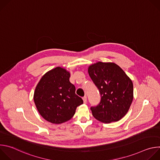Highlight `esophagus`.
I'll use <instances>...</instances> for the list:
<instances>
[{
  "label": "esophagus",
  "instance_id": "esophagus-1",
  "mask_svg": "<svg viewBox=\"0 0 160 160\" xmlns=\"http://www.w3.org/2000/svg\"><path fill=\"white\" fill-rule=\"evenodd\" d=\"M82 99H83L84 103H86V102H87V97H86V96H84V97L82 98Z\"/></svg>",
  "mask_w": 160,
  "mask_h": 160
}]
</instances>
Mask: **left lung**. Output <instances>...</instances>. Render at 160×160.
Wrapping results in <instances>:
<instances>
[{"label": "left lung", "mask_w": 160, "mask_h": 160, "mask_svg": "<svg viewBox=\"0 0 160 160\" xmlns=\"http://www.w3.org/2000/svg\"><path fill=\"white\" fill-rule=\"evenodd\" d=\"M88 73L101 97L97 106L90 108L93 117L105 123L121 120L127 113L133 98L131 79L114 62L92 64L88 68Z\"/></svg>", "instance_id": "1"}]
</instances>
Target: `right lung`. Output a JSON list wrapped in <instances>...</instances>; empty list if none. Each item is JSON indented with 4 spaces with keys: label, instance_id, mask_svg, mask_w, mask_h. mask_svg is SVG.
<instances>
[{
    "label": "right lung",
    "instance_id": "1",
    "mask_svg": "<svg viewBox=\"0 0 160 160\" xmlns=\"http://www.w3.org/2000/svg\"><path fill=\"white\" fill-rule=\"evenodd\" d=\"M70 73L56 67L45 73L38 83L33 99L40 115L49 122L60 124L70 120L77 108L83 104L70 82Z\"/></svg>",
    "mask_w": 160,
    "mask_h": 160
}]
</instances>
